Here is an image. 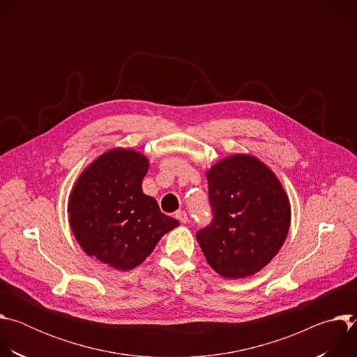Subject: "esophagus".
I'll return each mask as SVG.
<instances>
[{
	"label": "esophagus",
	"mask_w": 357,
	"mask_h": 357,
	"mask_svg": "<svg viewBox=\"0 0 357 357\" xmlns=\"http://www.w3.org/2000/svg\"><path fill=\"white\" fill-rule=\"evenodd\" d=\"M176 219L181 222V223H186L188 222V213L185 212V211H179V212H176Z\"/></svg>",
	"instance_id": "1"
}]
</instances>
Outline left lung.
Here are the masks:
<instances>
[{
    "label": "left lung",
    "mask_w": 357,
    "mask_h": 357,
    "mask_svg": "<svg viewBox=\"0 0 357 357\" xmlns=\"http://www.w3.org/2000/svg\"><path fill=\"white\" fill-rule=\"evenodd\" d=\"M206 178L213 220L196 240L222 277L254 275L277 256L288 236L289 199L275 174L248 154L216 162Z\"/></svg>",
    "instance_id": "8db88e82"
}]
</instances>
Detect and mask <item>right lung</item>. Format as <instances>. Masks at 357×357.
<instances>
[{
    "label": "right lung",
    "instance_id": "obj_1",
    "mask_svg": "<svg viewBox=\"0 0 357 357\" xmlns=\"http://www.w3.org/2000/svg\"><path fill=\"white\" fill-rule=\"evenodd\" d=\"M148 167L141 152L110 149L82 172L69 196L75 238L87 256L114 270L139 266L161 237L179 226L142 192Z\"/></svg>",
    "mask_w": 357,
    "mask_h": 357
}]
</instances>
